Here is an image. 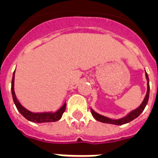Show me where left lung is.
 Instances as JSON below:
<instances>
[{
  "label": "left lung",
  "mask_w": 158,
  "mask_h": 158,
  "mask_svg": "<svg viewBox=\"0 0 158 158\" xmlns=\"http://www.w3.org/2000/svg\"><path fill=\"white\" fill-rule=\"evenodd\" d=\"M146 72V71H145ZM146 79L148 80V91H147V94L145 96V98L143 99V103H141V105L138 107V108H136L134 110H132L127 114V116L123 117L122 118L119 119H111L109 118H107L105 116H103L101 114H97L96 112H94L92 108H90L91 110V113H92L93 117L97 121H99L101 123H110V124H115V125H123L125 124V123H127L131 122L132 121L133 119H135L136 118H138L139 115H140L143 111L144 110V108L146 107V105L148 104V98H149V79H148V75L146 73Z\"/></svg>",
  "instance_id": "obj_1"
}]
</instances>
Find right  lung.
I'll return each mask as SVG.
<instances>
[{
  "mask_svg": "<svg viewBox=\"0 0 158 158\" xmlns=\"http://www.w3.org/2000/svg\"><path fill=\"white\" fill-rule=\"evenodd\" d=\"M14 80H15V72L13 73V77H12L11 81V94L13 101L15 103V106L17 110L20 113L24 118H26L27 120L31 121L33 123H51V122H56L58 120L61 118V117L63 115L64 112L66 108V103H64V105L61 108L57 110L55 113L52 112H44V113H32V112L27 110L26 108H24L20 102L18 101L15 96V90H14Z\"/></svg>",
  "mask_w": 158,
  "mask_h": 158,
  "instance_id": "obj_1",
  "label": "right lung"
}]
</instances>
